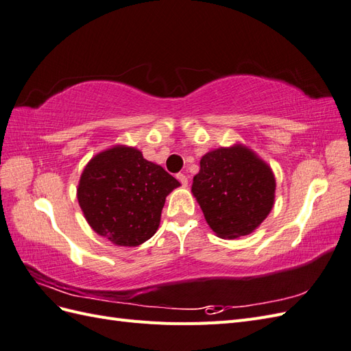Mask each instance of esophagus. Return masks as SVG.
Listing matches in <instances>:
<instances>
[{
	"mask_svg": "<svg viewBox=\"0 0 351 351\" xmlns=\"http://www.w3.org/2000/svg\"><path fill=\"white\" fill-rule=\"evenodd\" d=\"M177 180L180 183H182L184 187L189 184V178H187V176L184 174V173H180V174H177Z\"/></svg>",
	"mask_w": 351,
	"mask_h": 351,
	"instance_id": "obj_1",
	"label": "esophagus"
}]
</instances>
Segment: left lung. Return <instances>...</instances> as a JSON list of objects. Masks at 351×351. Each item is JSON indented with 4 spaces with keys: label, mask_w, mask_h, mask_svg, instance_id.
<instances>
[{
    "label": "left lung",
    "mask_w": 351,
    "mask_h": 351,
    "mask_svg": "<svg viewBox=\"0 0 351 351\" xmlns=\"http://www.w3.org/2000/svg\"><path fill=\"white\" fill-rule=\"evenodd\" d=\"M275 187L271 167L247 146L234 143L202 156L192 193L212 231L221 239H237L269 215Z\"/></svg>",
    "instance_id": "left-lung-1"
}]
</instances>
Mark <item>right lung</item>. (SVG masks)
<instances>
[{
  "mask_svg": "<svg viewBox=\"0 0 351 351\" xmlns=\"http://www.w3.org/2000/svg\"><path fill=\"white\" fill-rule=\"evenodd\" d=\"M180 183L133 146L114 145L95 155L77 186L80 209L92 230L115 246L134 247L159 227L165 197Z\"/></svg>",
  "mask_w": 351,
  "mask_h": 351,
  "instance_id": "right-lung-1",
  "label": "right lung"
}]
</instances>
